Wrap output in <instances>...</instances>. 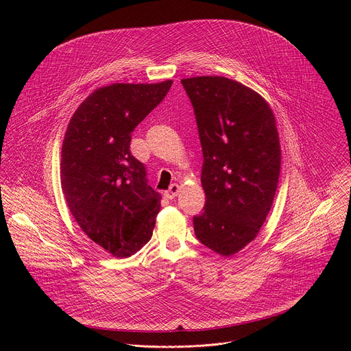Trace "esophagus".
<instances>
[{"label": "esophagus", "mask_w": 351, "mask_h": 351, "mask_svg": "<svg viewBox=\"0 0 351 351\" xmlns=\"http://www.w3.org/2000/svg\"><path fill=\"white\" fill-rule=\"evenodd\" d=\"M179 190H180V187H179V184L178 183H173V184H171L169 186V189L167 190V193H165V195L168 197V198H175L178 194H179Z\"/></svg>", "instance_id": "esophagus-1"}]
</instances>
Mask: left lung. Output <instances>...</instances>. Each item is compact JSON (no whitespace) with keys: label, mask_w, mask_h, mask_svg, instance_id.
Segmentation results:
<instances>
[{"label":"left lung","mask_w":351,"mask_h":351,"mask_svg":"<svg viewBox=\"0 0 351 351\" xmlns=\"http://www.w3.org/2000/svg\"><path fill=\"white\" fill-rule=\"evenodd\" d=\"M203 148L204 213L197 239L230 257L252 243L272 207L280 173L274 111L253 88L223 76L182 79Z\"/></svg>","instance_id":"left-lung-1"}]
</instances>
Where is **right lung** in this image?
<instances>
[{
    "instance_id": "1",
    "label": "right lung",
    "mask_w": 351,
    "mask_h": 351,
    "mask_svg": "<svg viewBox=\"0 0 351 351\" xmlns=\"http://www.w3.org/2000/svg\"><path fill=\"white\" fill-rule=\"evenodd\" d=\"M172 86L112 83L94 90L73 112L62 141L61 186L82 230L114 257L126 258L153 236L161 194L130 154L134 128Z\"/></svg>"
}]
</instances>
